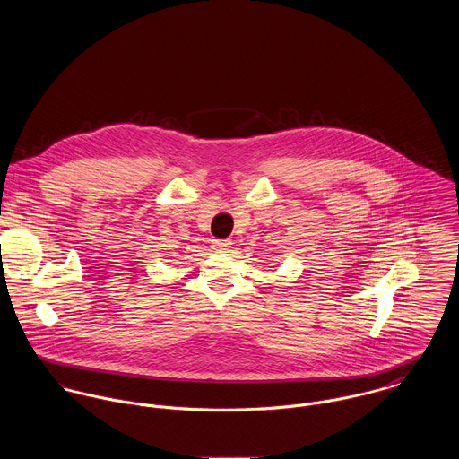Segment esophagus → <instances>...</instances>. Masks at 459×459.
I'll return each mask as SVG.
<instances>
[{"mask_svg":"<svg viewBox=\"0 0 459 459\" xmlns=\"http://www.w3.org/2000/svg\"><path fill=\"white\" fill-rule=\"evenodd\" d=\"M212 248L218 252H229L232 248L230 239H212Z\"/></svg>","mask_w":459,"mask_h":459,"instance_id":"1","label":"esophagus"}]
</instances>
